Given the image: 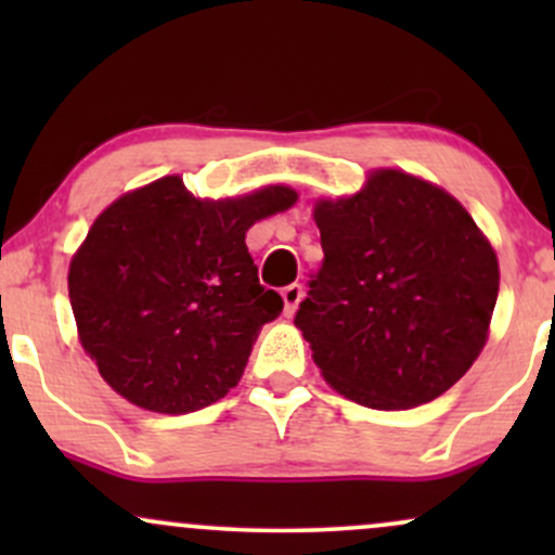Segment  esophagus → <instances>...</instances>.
Returning <instances> with one entry per match:
<instances>
[{"mask_svg": "<svg viewBox=\"0 0 555 555\" xmlns=\"http://www.w3.org/2000/svg\"><path fill=\"white\" fill-rule=\"evenodd\" d=\"M282 299H284V315H295L299 299H302V286H299V284L284 286Z\"/></svg>", "mask_w": 555, "mask_h": 555, "instance_id": "obj_1", "label": "esophagus"}]
</instances>
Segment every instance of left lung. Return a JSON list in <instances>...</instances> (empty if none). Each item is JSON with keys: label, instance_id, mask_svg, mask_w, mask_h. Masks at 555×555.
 Listing matches in <instances>:
<instances>
[{"label": "left lung", "instance_id": "1", "mask_svg": "<svg viewBox=\"0 0 555 555\" xmlns=\"http://www.w3.org/2000/svg\"><path fill=\"white\" fill-rule=\"evenodd\" d=\"M323 263L295 326L336 391L373 410L428 404L486 347L499 260L460 203L393 169L315 206Z\"/></svg>", "mask_w": 555, "mask_h": 555}]
</instances>
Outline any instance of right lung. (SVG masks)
Returning a JSON list of instances; mask_svg holds the SVG:
<instances>
[{"label": "right lung", "instance_id": "right-lung-1", "mask_svg": "<svg viewBox=\"0 0 555 555\" xmlns=\"http://www.w3.org/2000/svg\"><path fill=\"white\" fill-rule=\"evenodd\" d=\"M297 201L263 188L197 201L180 177L119 197L69 263V302L101 378L151 412L203 410L237 386L282 297L258 282L245 232Z\"/></svg>", "mask_w": 555, "mask_h": 555}]
</instances>
